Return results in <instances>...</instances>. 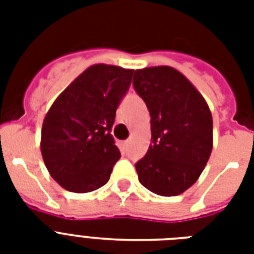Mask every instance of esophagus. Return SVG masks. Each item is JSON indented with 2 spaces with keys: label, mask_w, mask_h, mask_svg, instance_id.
Instances as JSON below:
<instances>
[{
  "label": "esophagus",
  "mask_w": 254,
  "mask_h": 254,
  "mask_svg": "<svg viewBox=\"0 0 254 254\" xmlns=\"http://www.w3.org/2000/svg\"><path fill=\"white\" fill-rule=\"evenodd\" d=\"M127 146H129V141H123V142L120 143V147H121V150L123 151H125L127 149Z\"/></svg>",
  "instance_id": "34e87169"
}]
</instances>
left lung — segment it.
Instances as JSON below:
<instances>
[{"label": "left lung", "mask_w": 254, "mask_h": 254, "mask_svg": "<svg viewBox=\"0 0 254 254\" xmlns=\"http://www.w3.org/2000/svg\"><path fill=\"white\" fill-rule=\"evenodd\" d=\"M133 85L150 113L151 143L135 163L139 183L177 196L197 181L212 151V115L192 83L178 69H135Z\"/></svg>", "instance_id": "8db88e82"}]
</instances>
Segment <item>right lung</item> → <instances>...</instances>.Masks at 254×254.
<instances>
[{"label":"right lung","mask_w":254,"mask_h":254,"mask_svg":"<svg viewBox=\"0 0 254 254\" xmlns=\"http://www.w3.org/2000/svg\"><path fill=\"white\" fill-rule=\"evenodd\" d=\"M133 72L117 65H91L47 112L42 125V157L50 175L67 191L91 192L109 181L121 157L111 130Z\"/></svg>","instance_id":"add662e5"}]
</instances>
